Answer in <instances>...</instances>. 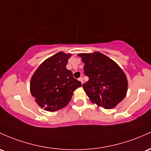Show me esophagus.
<instances>
[{"instance_id": "obj_1", "label": "esophagus", "mask_w": 151, "mask_h": 151, "mask_svg": "<svg viewBox=\"0 0 151 151\" xmlns=\"http://www.w3.org/2000/svg\"><path fill=\"white\" fill-rule=\"evenodd\" d=\"M79 80L80 81L81 83H82V84L84 83V79H83V77H80V78H79Z\"/></svg>"}]
</instances>
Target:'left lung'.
<instances>
[{"instance_id": "obj_1", "label": "left lung", "mask_w": 151, "mask_h": 151, "mask_svg": "<svg viewBox=\"0 0 151 151\" xmlns=\"http://www.w3.org/2000/svg\"><path fill=\"white\" fill-rule=\"evenodd\" d=\"M84 63L89 80L82 87L89 100L105 109H112L125 97L128 82L125 72L110 58L95 51L78 54Z\"/></svg>"}]
</instances>
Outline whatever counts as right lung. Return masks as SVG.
<instances>
[{"label":"right lung","instance_id":"obj_1","mask_svg":"<svg viewBox=\"0 0 151 151\" xmlns=\"http://www.w3.org/2000/svg\"><path fill=\"white\" fill-rule=\"evenodd\" d=\"M71 54L59 51L44 61L34 73L30 82V92L37 105L49 112L66 107L73 92L82 83L73 77L66 67Z\"/></svg>","mask_w":151,"mask_h":151}]
</instances>
